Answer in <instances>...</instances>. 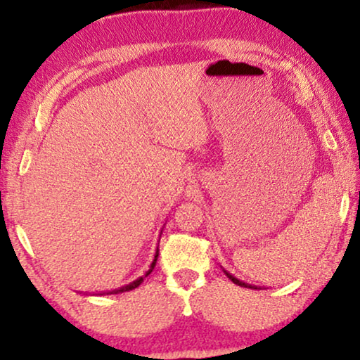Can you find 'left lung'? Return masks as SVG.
Returning <instances> with one entry per match:
<instances>
[{
  "label": "left lung",
  "mask_w": 360,
  "mask_h": 360,
  "mask_svg": "<svg viewBox=\"0 0 360 360\" xmlns=\"http://www.w3.org/2000/svg\"><path fill=\"white\" fill-rule=\"evenodd\" d=\"M223 272H224L226 275H228V278L231 280V282H233V283H236V285H239V287H245V288H252V287H250V285H249V283H244V282H240V280H238V278H236V277H233V275H231L229 272H226V270H223Z\"/></svg>",
  "instance_id": "obj_1"
}]
</instances>
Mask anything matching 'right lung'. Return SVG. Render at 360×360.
<instances>
[{"label": "right lung", "instance_id": "obj_1", "mask_svg": "<svg viewBox=\"0 0 360 360\" xmlns=\"http://www.w3.org/2000/svg\"><path fill=\"white\" fill-rule=\"evenodd\" d=\"M160 236H162V231H160ZM157 257H159V245H157V249H155V254H154V259H152V264H150V267H149V270H147V272L142 275V277H139V278H136L134 282H131V283H127V285H124V287H121V288H116V290H111V292H103V293H100V295H116V293H124V292H131V290H134V288H137L139 287V285L144 282V278L147 277V275H149L152 270H154V267H155V262H157Z\"/></svg>", "mask_w": 360, "mask_h": 360}]
</instances>
